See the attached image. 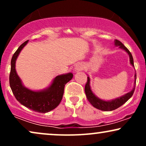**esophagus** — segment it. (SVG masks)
Returning a JSON list of instances; mask_svg holds the SVG:
<instances>
[{
	"label": "esophagus",
	"instance_id": "esophagus-1",
	"mask_svg": "<svg viewBox=\"0 0 146 146\" xmlns=\"http://www.w3.org/2000/svg\"><path fill=\"white\" fill-rule=\"evenodd\" d=\"M82 65L81 64H77L75 65V67L74 68V71L75 72H78L79 71L82 69Z\"/></svg>",
	"mask_w": 146,
	"mask_h": 146
}]
</instances>
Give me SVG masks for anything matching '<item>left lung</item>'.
<instances>
[{
  "instance_id": "left-lung-1",
  "label": "left lung",
  "mask_w": 146,
  "mask_h": 146,
  "mask_svg": "<svg viewBox=\"0 0 146 146\" xmlns=\"http://www.w3.org/2000/svg\"><path fill=\"white\" fill-rule=\"evenodd\" d=\"M114 42L115 46H119L120 48L125 50L127 54H129V56L130 64L134 67L133 58L132 54H131L129 50L127 49L121 42L119 41V40H115ZM135 83L136 73L135 74V82L133 88L131 91L125 94V95L122 96L117 98L111 100H104L99 98L96 96L95 95V94L92 92L91 87H90V77L88 76V82H87L86 86H85V92H86L87 98H88V101H89L90 104H91L94 107H95L97 109L103 110V111H111V110H115L119 108V107L121 106L123 104H124L129 99L131 98V97L133 94L135 87Z\"/></svg>"
}]
</instances>
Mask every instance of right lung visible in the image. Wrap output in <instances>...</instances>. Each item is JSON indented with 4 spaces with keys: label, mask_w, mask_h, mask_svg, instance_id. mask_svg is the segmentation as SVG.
<instances>
[{
    "label": "right lung",
    "mask_w": 146,
    "mask_h": 146,
    "mask_svg": "<svg viewBox=\"0 0 146 146\" xmlns=\"http://www.w3.org/2000/svg\"><path fill=\"white\" fill-rule=\"evenodd\" d=\"M27 40L18 48L12 57L9 75V84L13 94L19 103L34 111L46 113L54 110L61 102L65 84L73 78V73L57 75L47 88L41 90H32L25 87L17 73L16 60L22 49L28 43Z\"/></svg>",
    "instance_id": "add662e5"
}]
</instances>
